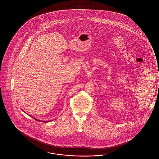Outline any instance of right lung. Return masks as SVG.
<instances>
[{
    "label": "right lung",
    "mask_w": 159,
    "mask_h": 159,
    "mask_svg": "<svg viewBox=\"0 0 159 159\" xmlns=\"http://www.w3.org/2000/svg\"><path fill=\"white\" fill-rule=\"evenodd\" d=\"M33 117V116H32ZM33 118H34V120H39V121H41V122H49V121H51V120H48V121H45V120H39L38 119H37V118H34V117H33Z\"/></svg>",
    "instance_id": "obj_1"
}]
</instances>
